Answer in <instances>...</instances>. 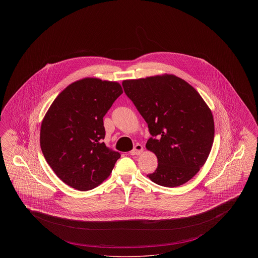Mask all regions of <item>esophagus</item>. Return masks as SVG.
I'll return each instance as SVG.
<instances>
[{
	"label": "esophagus",
	"instance_id": "1",
	"mask_svg": "<svg viewBox=\"0 0 258 258\" xmlns=\"http://www.w3.org/2000/svg\"><path fill=\"white\" fill-rule=\"evenodd\" d=\"M142 151H143V147H142V145H140V144H136L135 148L131 151V155H132V156H137V155H140V154L142 153Z\"/></svg>",
	"mask_w": 258,
	"mask_h": 258
}]
</instances>
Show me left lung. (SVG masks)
I'll return each instance as SVG.
<instances>
[{
    "mask_svg": "<svg viewBox=\"0 0 258 258\" xmlns=\"http://www.w3.org/2000/svg\"><path fill=\"white\" fill-rule=\"evenodd\" d=\"M123 88L147 123L146 148L158 158L147 176L174 187L189 181L208 159L215 136L212 112L197 90L175 75L124 80Z\"/></svg>",
    "mask_w": 258,
    "mask_h": 258,
    "instance_id": "left-lung-1",
    "label": "left lung"
}]
</instances>
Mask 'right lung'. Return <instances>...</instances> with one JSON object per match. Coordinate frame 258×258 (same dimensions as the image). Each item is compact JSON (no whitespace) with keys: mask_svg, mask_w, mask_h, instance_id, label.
Here are the masks:
<instances>
[{"mask_svg":"<svg viewBox=\"0 0 258 258\" xmlns=\"http://www.w3.org/2000/svg\"><path fill=\"white\" fill-rule=\"evenodd\" d=\"M123 94L117 82L84 78L55 98L40 127V148L55 174L78 190L101 184L120 159L106 147L103 117Z\"/></svg>","mask_w":258,"mask_h":258,"instance_id":"right-lung-1","label":"right lung"}]
</instances>
